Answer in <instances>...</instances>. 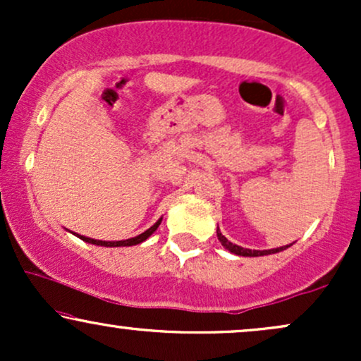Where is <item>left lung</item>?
I'll use <instances>...</instances> for the list:
<instances>
[{
    "mask_svg": "<svg viewBox=\"0 0 361 361\" xmlns=\"http://www.w3.org/2000/svg\"><path fill=\"white\" fill-rule=\"evenodd\" d=\"M217 238L219 241L222 243V246L226 247L227 251L234 252V255L238 256H264V255H275V252H280L283 250H287V247L292 246V244H287V246H281V247H275V250H264V251H256V250H247V247H241L238 246V244H233L229 241V239L226 238V235H222L221 231L217 229Z\"/></svg>",
    "mask_w": 361,
    "mask_h": 361,
    "instance_id": "1",
    "label": "left lung"
}]
</instances>
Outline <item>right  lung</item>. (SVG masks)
I'll return each instance as SVG.
<instances>
[{"label": "right lung", "instance_id": "add662e5", "mask_svg": "<svg viewBox=\"0 0 361 361\" xmlns=\"http://www.w3.org/2000/svg\"><path fill=\"white\" fill-rule=\"evenodd\" d=\"M161 221H163V219H159V221H157L154 226H151L149 227L147 231H144L142 234H139V235H135V238H130V239H126V241H98V239H91V238H86V235H81V234H76L78 238L80 239H82V241L85 243H90V244H97V246H105V247H118V246H135V244H140L142 241H146V239L149 238V235H151L152 233H154V231L157 229V227H159V224H161Z\"/></svg>", "mask_w": 361, "mask_h": 361}]
</instances>
